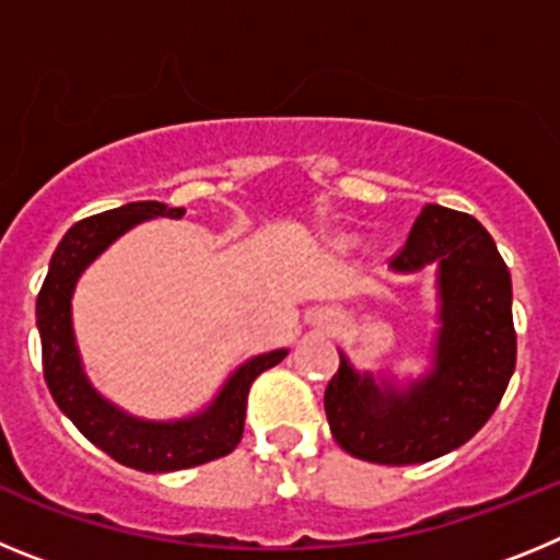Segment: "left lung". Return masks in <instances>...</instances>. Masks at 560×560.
Returning <instances> with one entry per match:
<instances>
[{
  "label": "left lung",
  "instance_id": "left-lung-1",
  "mask_svg": "<svg viewBox=\"0 0 560 560\" xmlns=\"http://www.w3.org/2000/svg\"><path fill=\"white\" fill-rule=\"evenodd\" d=\"M438 266L440 330L432 373L395 387L359 373L339 353L325 389L330 434L378 465H418L454 452L488 423L516 370L511 271L468 212L427 205L393 257L395 271Z\"/></svg>",
  "mask_w": 560,
  "mask_h": 560
}]
</instances>
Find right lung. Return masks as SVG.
Returning <instances> with one entry per match:
<instances>
[{
	"mask_svg": "<svg viewBox=\"0 0 560 560\" xmlns=\"http://www.w3.org/2000/svg\"><path fill=\"white\" fill-rule=\"evenodd\" d=\"M182 219L185 207L162 201H131L117 210L78 221L52 252L49 271L36 300V323L42 334L44 381L58 409L78 427V432L120 465L148 474L192 468L226 457L244 438L246 398L252 381L275 368L289 350H271L244 361L226 378L221 393L199 415L182 420H142L114 407L86 378L72 330V294L78 277L122 232L148 219Z\"/></svg>",
	"mask_w": 560,
	"mask_h": 560,
	"instance_id": "1",
	"label": "right lung"
}]
</instances>
